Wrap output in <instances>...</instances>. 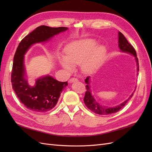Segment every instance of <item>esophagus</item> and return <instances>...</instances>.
Returning <instances> with one entry per match:
<instances>
[{
    "label": "esophagus",
    "mask_w": 152,
    "mask_h": 152,
    "mask_svg": "<svg viewBox=\"0 0 152 152\" xmlns=\"http://www.w3.org/2000/svg\"><path fill=\"white\" fill-rule=\"evenodd\" d=\"M77 80H78V79H76V78H71V79L69 80V82H70V83H73V82H77Z\"/></svg>",
    "instance_id": "obj_1"
}]
</instances>
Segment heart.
I'll return each mask as SVG.
<instances>
[{
  "label": "heart",
  "instance_id": "b5f03b06",
  "mask_svg": "<svg viewBox=\"0 0 152 152\" xmlns=\"http://www.w3.org/2000/svg\"><path fill=\"white\" fill-rule=\"evenodd\" d=\"M93 39H84L69 43L65 49V56L60 58L62 66L68 71L73 70V65H80L86 74H93L99 67L107 54L103 45H98Z\"/></svg>",
  "mask_w": 152,
  "mask_h": 152
}]
</instances>
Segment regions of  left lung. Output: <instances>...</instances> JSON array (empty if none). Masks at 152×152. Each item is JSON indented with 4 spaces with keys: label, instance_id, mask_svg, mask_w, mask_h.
<instances>
[{
    "label": "left lung",
    "instance_id": "left-lung-1",
    "mask_svg": "<svg viewBox=\"0 0 152 152\" xmlns=\"http://www.w3.org/2000/svg\"><path fill=\"white\" fill-rule=\"evenodd\" d=\"M118 48L121 49L122 53H127L129 54H132L133 56L134 57L135 60L136 62V66H137V72H139V63H138V59L137 58L136 52L134 48L132 47V45H131L128 42L127 40L126 39L124 35L119 31L118 33ZM90 77H87L85 79V82L86 83V92L85 94V96L84 98V102L86 107L88 108L92 112L97 113L99 115H109L112 114L114 113L117 112L118 110H120L122 108H123L126 104L129 101L131 98L132 97L133 94H134V92L129 96L126 100L124 101L122 103L119 104L116 106H113V107H108V106H104L100 104L98 102L96 101L94 96L92 95L91 90L90 89ZM135 91V90H134Z\"/></svg>",
    "mask_w": 152,
    "mask_h": 152
}]
</instances>
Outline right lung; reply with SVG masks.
<instances>
[{"label": "right lung", "instance_id": "add662e5", "mask_svg": "<svg viewBox=\"0 0 152 152\" xmlns=\"http://www.w3.org/2000/svg\"><path fill=\"white\" fill-rule=\"evenodd\" d=\"M67 30L66 27L40 26L22 39L16 50L11 73L12 89L20 102L34 112H47L53 109L68 82L58 81L48 75L36 79L34 86L29 85L24 56L34 44L48 42L54 35Z\"/></svg>", "mask_w": 152, "mask_h": 152}]
</instances>
